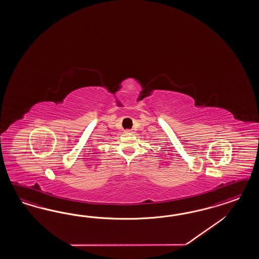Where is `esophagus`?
<instances>
[{"mask_svg":"<svg viewBox=\"0 0 259 259\" xmlns=\"http://www.w3.org/2000/svg\"><path fill=\"white\" fill-rule=\"evenodd\" d=\"M125 133L131 134L132 133V130H130V129H127V130H125Z\"/></svg>","mask_w":259,"mask_h":259,"instance_id":"obj_1","label":"esophagus"}]
</instances>
